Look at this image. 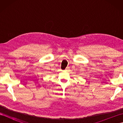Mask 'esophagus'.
<instances>
[{
  "instance_id": "esophagus-1",
  "label": "esophagus",
  "mask_w": 123,
  "mask_h": 123,
  "mask_svg": "<svg viewBox=\"0 0 123 123\" xmlns=\"http://www.w3.org/2000/svg\"><path fill=\"white\" fill-rule=\"evenodd\" d=\"M69 69V67H67V68H66V70H68Z\"/></svg>"
}]
</instances>
